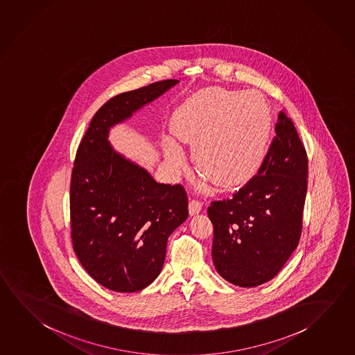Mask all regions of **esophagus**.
<instances>
[{
    "label": "esophagus",
    "instance_id": "34e87169",
    "mask_svg": "<svg viewBox=\"0 0 355 355\" xmlns=\"http://www.w3.org/2000/svg\"><path fill=\"white\" fill-rule=\"evenodd\" d=\"M200 211H202V202L198 199H192L189 202V213L194 216V214H198Z\"/></svg>",
    "mask_w": 355,
    "mask_h": 355
}]
</instances>
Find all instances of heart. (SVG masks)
Here are the masks:
<instances>
[{"label":"heart","instance_id":"obj_1","mask_svg":"<svg viewBox=\"0 0 355 355\" xmlns=\"http://www.w3.org/2000/svg\"><path fill=\"white\" fill-rule=\"evenodd\" d=\"M175 136L194 144L193 157L203 175L220 187L241 186L259 168L272 131V117L261 94L211 88L177 116ZM167 152L180 161L177 144Z\"/></svg>","mask_w":355,"mask_h":355}]
</instances>
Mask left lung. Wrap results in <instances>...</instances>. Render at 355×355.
I'll use <instances>...</instances> for the list:
<instances>
[{
    "label": "left lung",
    "mask_w": 355,
    "mask_h": 355,
    "mask_svg": "<svg viewBox=\"0 0 355 355\" xmlns=\"http://www.w3.org/2000/svg\"><path fill=\"white\" fill-rule=\"evenodd\" d=\"M308 157L292 119L280 112L258 173L230 198L213 200L211 258L232 284L261 286L279 273L302 234Z\"/></svg>",
    "instance_id": "obj_1"
}]
</instances>
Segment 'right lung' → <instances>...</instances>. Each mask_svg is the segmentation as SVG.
<instances>
[{"mask_svg": "<svg viewBox=\"0 0 355 355\" xmlns=\"http://www.w3.org/2000/svg\"><path fill=\"white\" fill-rule=\"evenodd\" d=\"M177 80L119 94L96 112L76 153L69 187L73 250L92 278L119 293L142 291L162 270L168 236L188 218L182 184L157 183L107 141Z\"/></svg>", "mask_w": 355, "mask_h": 355, "instance_id": "1", "label": "right lung"}]
</instances>
